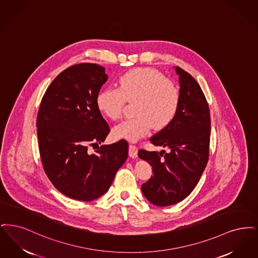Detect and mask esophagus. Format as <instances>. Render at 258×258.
Wrapping results in <instances>:
<instances>
[{
  "label": "esophagus",
  "mask_w": 258,
  "mask_h": 258,
  "mask_svg": "<svg viewBox=\"0 0 258 258\" xmlns=\"http://www.w3.org/2000/svg\"><path fill=\"white\" fill-rule=\"evenodd\" d=\"M129 156L131 158L138 157V148L137 146L130 145L129 146Z\"/></svg>",
  "instance_id": "obj_1"
}]
</instances>
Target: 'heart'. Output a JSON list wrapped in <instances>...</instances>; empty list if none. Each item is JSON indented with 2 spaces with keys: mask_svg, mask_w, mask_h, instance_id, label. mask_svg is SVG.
Listing matches in <instances>:
<instances>
[{
  "mask_svg": "<svg viewBox=\"0 0 258 258\" xmlns=\"http://www.w3.org/2000/svg\"><path fill=\"white\" fill-rule=\"evenodd\" d=\"M135 101L136 115L112 129L115 139L137 142L152 129L162 130L170 123L178 111L180 93L176 85L150 68L130 70L118 79L117 89L101 90L97 108L111 119L122 114L124 102Z\"/></svg>",
  "mask_w": 258,
  "mask_h": 258,
  "instance_id": "obj_1",
  "label": "heart"
}]
</instances>
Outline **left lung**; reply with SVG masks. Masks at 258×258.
I'll return each instance as SVG.
<instances>
[{"mask_svg":"<svg viewBox=\"0 0 258 258\" xmlns=\"http://www.w3.org/2000/svg\"><path fill=\"white\" fill-rule=\"evenodd\" d=\"M179 77L180 102L174 119L149 141L165 151L141 149L138 156L146 161L153 175L142 185L146 200L157 206H169L186 199L201 179L209 158L211 121L206 98L198 82L183 69L174 68Z\"/></svg>","mask_w":258,"mask_h":258,"instance_id":"left-lung-1","label":"left lung"}]
</instances>
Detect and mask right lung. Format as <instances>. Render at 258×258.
Here are the masks:
<instances>
[{
	"label": "right lung",
	"instance_id": "obj_1",
	"mask_svg": "<svg viewBox=\"0 0 258 258\" xmlns=\"http://www.w3.org/2000/svg\"><path fill=\"white\" fill-rule=\"evenodd\" d=\"M105 68L80 63L63 70L45 92L37 113L39 153L45 173L68 198L90 202L103 196L128 156L125 140L97 147L109 125L101 115L96 98L107 82Z\"/></svg>",
	"mask_w": 258,
	"mask_h": 258
}]
</instances>
